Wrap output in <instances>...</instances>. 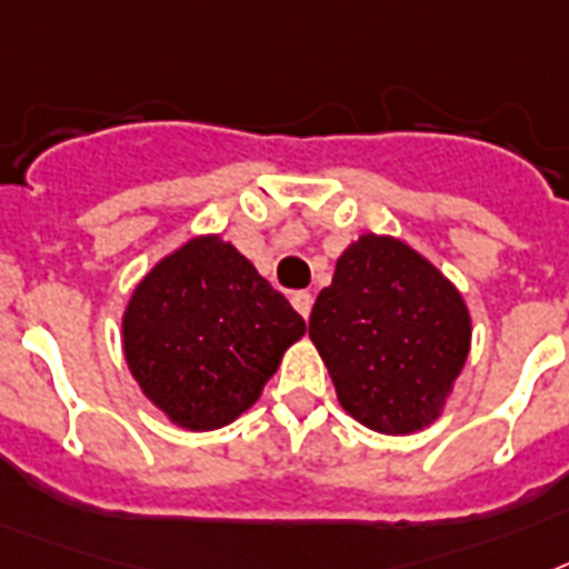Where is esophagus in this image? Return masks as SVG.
I'll use <instances>...</instances> for the list:
<instances>
[{"instance_id": "obj_1", "label": "esophagus", "mask_w": 569, "mask_h": 569, "mask_svg": "<svg viewBox=\"0 0 569 569\" xmlns=\"http://www.w3.org/2000/svg\"><path fill=\"white\" fill-rule=\"evenodd\" d=\"M290 302H293L296 311H299L305 319H308V313H311V308H313V296L308 293V290H296V293L290 296Z\"/></svg>"}]
</instances>
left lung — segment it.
Segmentation results:
<instances>
[{
  "label": "left lung",
  "instance_id": "8db88e82",
  "mask_svg": "<svg viewBox=\"0 0 569 569\" xmlns=\"http://www.w3.org/2000/svg\"><path fill=\"white\" fill-rule=\"evenodd\" d=\"M308 335L342 410L378 433H412L439 416L471 346L459 290L407 243L363 234L313 302Z\"/></svg>",
  "mask_w": 569,
  "mask_h": 569
}]
</instances>
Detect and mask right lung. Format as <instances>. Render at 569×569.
<instances>
[{"label":"right lung","instance_id":"1","mask_svg":"<svg viewBox=\"0 0 569 569\" xmlns=\"http://www.w3.org/2000/svg\"><path fill=\"white\" fill-rule=\"evenodd\" d=\"M305 319L218 234L159 261L124 311V358L144 396L189 430L238 419Z\"/></svg>","mask_w":569,"mask_h":569}]
</instances>
